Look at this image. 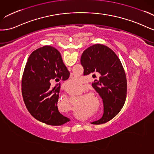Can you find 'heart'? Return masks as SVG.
Masks as SVG:
<instances>
[{
    "instance_id": "1",
    "label": "heart",
    "mask_w": 154,
    "mask_h": 154,
    "mask_svg": "<svg viewBox=\"0 0 154 154\" xmlns=\"http://www.w3.org/2000/svg\"><path fill=\"white\" fill-rule=\"evenodd\" d=\"M81 84L82 82L80 81V79L76 77L70 79V80L66 82V86L68 88V89L74 90H79L81 87ZM87 101L88 103H90V100H89V99Z\"/></svg>"
}]
</instances>
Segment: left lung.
Masks as SVG:
<instances>
[{
    "label": "left lung",
    "instance_id": "8db88e82",
    "mask_svg": "<svg viewBox=\"0 0 154 154\" xmlns=\"http://www.w3.org/2000/svg\"><path fill=\"white\" fill-rule=\"evenodd\" d=\"M81 63L84 75L95 73L99 75L92 86L102 99L103 113L100 119L91 123L98 125L110 121L120 111L126 99L127 79L120 60L111 48L95 44L83 52Z\"/></svg>",
    "mask_w": 154,
    "mask_h": 154
}]
</instances>
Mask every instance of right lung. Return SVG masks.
<instances>
[{"label": "right lung", "mask_w": 154, "mask_h": 154, "mask_svg": "<svg viewBox=\"0 0 154 154\" xmlns=\"http://www.w3.org/2000/svg\"><path fill=\"white\" fill-rule=\"evenodd\" d=\"M69 76L70 72L56 48L44 46L31 54L24 69L22 92L27 110L34 118L54 126L70 121L58 109L60 86L51 88V82L65 81Z\"/></svg>", "instance_id": "add662e5"}]
</instances>
